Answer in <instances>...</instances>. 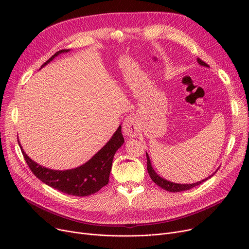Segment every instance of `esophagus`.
Returning a JSON list of instances; mask_svg holds the SVG:
<instances>
[{"label": "esophagus", "instance_id": "34e87169", "mask_svg": "<svg viewBox=\"0 0 249 249\" xmlns=\"http://www.w3.org/2000/svg\"><path fill=\"white\" fill-rule=\"evenodd\" d=\"M123 132L129 137H134L139 132V123L134 116H128L123 122Z\"/></svg>", "mask_w": 249, "mask_h": 249}]
</instances>
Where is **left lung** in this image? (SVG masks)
<instances>
[{
  "label": "left lung",
  "instance_id": "obj_1",
  "mask_svg": "<svg viewBox=\"0 0 249 249\" xmlns=\"http://www.w3.org/2000/svg\"><path fill=\"white\" fill-rule=\"evenodd\" d=\"M198 62H199L201 65H204V67H206V68L209 67V65H208L206 62H204V61L201 60L200 58H198ZM146 159H147V172H148V174H149L151 179H152L159 187H160L161 189H163V190H165V191H167V192H172V193L187 191V190H190V189H192V188H194V187H196V186H199L200 184H202V182H204V181L207 180L208 178H212V177L215 175V173H216V172H215L212 176H210L209 178H205V179H203V180H201V181H198V182H194V184H189V185H186V184H176V182L169 181V180H166V179L160 178L158 174H156V173L154 172V169L152 168V165H151V162H150V160H149V156H148L147 153H146Z\"/></svg>",
  "mask_w": 249,
  "mask_h": 249
}]
</instances>
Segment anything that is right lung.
I'll use <instances>...</instances> for the list:
<instances>
[{
  "label": "right lung",
  "instance_id": "right-lung-1",
  "mask_svg": "<svg viewBox=\"0 0 249 249\" xmlns=\"http://www.w3.org/2000/svg\"><path fill=\"white\" fill-rule=\"evenodd\" d=\"M69 51V49L57 51L42 64V67L58 54ZM18 143L21 147L19 140ZM123 143L124 138L121 132V126H119L107 144L88 162L76 168L68 169V171H53V169L43 167L29 159L22 147L21 150L31 172L44 184L65 194L76 196V197H86V196L97 193L108 184L114 155Z\"/></svg>",
  "mask_w": 249,
  "mask_h": 249
}]
</instances>
